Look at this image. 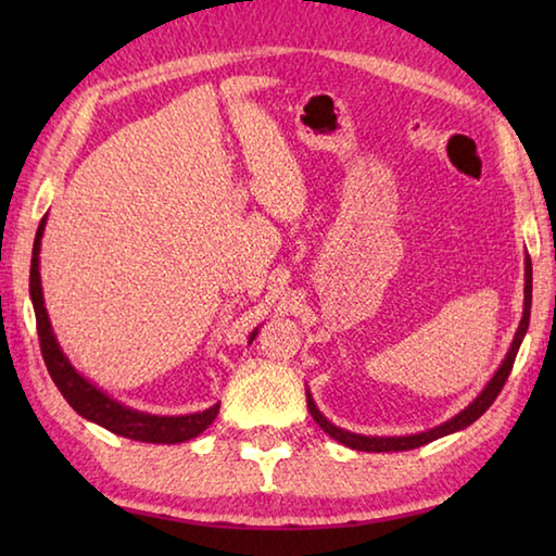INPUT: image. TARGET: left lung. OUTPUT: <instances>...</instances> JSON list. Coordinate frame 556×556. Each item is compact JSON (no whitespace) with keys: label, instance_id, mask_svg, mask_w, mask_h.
I'll list each match as a JSON object with an SVG mask.
<instances>
[{"label":"left lung","instance_id":"left-lung-1","mask_svg":"<svg viewBox=\"0 0 556 556\" xmlns=\"http://www.w3.org/2000/svg\"><path fill=\"white\" fill-rule=\"evenodd\" d=\"M530 306H532V262L530 257H525V306H522V318H520V326H517L515 338L510 343V351L505 353L501 368L493 372V378L488 380L485 388L476 394V400L468 404V407L460 409L454 417L441 421L439 427H431L427 431H417V434H404V437H372V434H355V431H348L343 427H336L331 419H326L321 409L316 407V402L312 397V392L306 390V404H308V412H312V417L316 419V425L321 427L328 437L336 439L338 444H343L348 448H355V451H372V454H382V451H409V448H417V446H425L429 441H437L441 437H448V434H456V431L466 429L473 425V421L485 414V409L491 407L495 402L497 394H501L503 384L507 380V375L513 370V363L517 357V351H520V343L527 333V328H530Z\"/></svg>","mask_w":556,"mask_h":556}]
</instances>
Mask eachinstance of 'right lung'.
Returning <instances> with one entry per match:
<instances>
[{
    "mask_svg": "<svg viewBox=\"0 0 556 556\" xmlns=\"http://www.w3.org/2000/svg\"><path fill=\"white\" fill-rule=\"evenodd\" d=\"M46 220L49 215H43V220L36 230L34 252H31V275H29V296L36 314V328H39V341L41 353L49 368L55 388L68 400L71 407L80 414L83 419L96 421V425L105 427L108 431L117 437H127L135 441H147V444H181L193 437H199L201 431L213 425V419L218 417L220 402L213 407L193 414H149L142 409L127 407L119 400L110 397V394L98 388L96 382H90L86 375H80L73 368L68 355L63 353L59 338L53 333L49 312L43 304V289H41V238L46 230ZM260 326L250 333V343L255 341Z\"/></svg>",
    "mask_w": 556,
    "mask_h": 556,
    "instance_id": "add662e5",
    "label": "right lung"
}]
</instances>
